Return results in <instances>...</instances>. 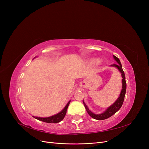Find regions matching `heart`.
<instances>
[{
  "instance_id": "b5f03b06",
  "label": "heart",
  "mask_w": 149,
  "mask_h": 149,
  "mask_svg": "<svg viewBox=\"0 0 149 149\" xmlns=\"http://www.w3.org/2000/svg\"><path fill=\"white\" fill-rule=\"evenodd\" d=\"M91 62L93 63H94V64H97V63H99V60H97V59H93V60H92Z\"/></svg>"
}]
</instances>
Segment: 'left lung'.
Returning <instances> with one entry per match:
<instances>
[{
	"mask_svg": "<svg viewBox=\"0 0 149 149\" xmlns=\"http://www.w3.org/2000/svg\"><path fill=\"white\" fill-rule=\"evenodd\" d=\"M113 58H114V59L117 61V63H118L111 65V66L115 67V68H118L120 73H121L122 78H123V79H122L123 88H122L121 92L120 93V95H119V97L118 98V100H117L113 104H112L111 106H110L109 107H107V109L105 111H104L102 113H101L100 114H94V113H93V112H92L89 109V108L88 107V106H86V104L83 101V104H84L86 109V111L88 112V114L91 116L92 118L95 119L96 120L106 119L107 118H110V117L112 116V115H114L116 112H117L120 109V108L121 107L122 105H123L124 100L125 94V91H126V82H125V74H124V72L123 70V67H122V65L120 63V61L119 58L114 55H113Z\"/></svg>",
	"mask_w": 149,
	"mask_h": 149,
	"instance_id": "obj_1",
	"label": "left lung"
}]
</instances>
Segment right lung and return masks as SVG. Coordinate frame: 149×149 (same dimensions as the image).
<instances>
[{
  "label": "right lung",
  "mask_w": 149,
  "mask_h": 149,
  "mask_svg": "<svg viewBox=\"0 0 149 149\" xmlns=\"http://www.w3.org/2000/svg\"><path fill=\"white\" fill-rule=\"evenodd\" d=\"M70 101H70L68 102L67 103V104L65 106L63 109L61 111H60L59 113H58L55 115H53L50 117H48V118H40V117H36V116H33V117L36 119H38L39 120H41V121H43V122H45V123H60V122L61 121L65 118V116L68 107V106L70 104Z\"/></svg>",
  "instance_id": "obj_1"
}]
</instances>
